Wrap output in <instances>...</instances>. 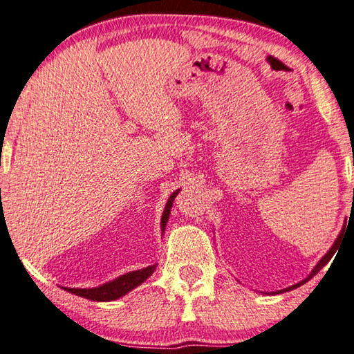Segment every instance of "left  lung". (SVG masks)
Wrapping results in <instances>:
<instances>
[{
    "label": "left lung",
    "instance_id": "8db88e82",
    "mask_svg": "<svg viewBox=\"0 0 354 354\" xmlns=\"http://www.w3.org/2000/svg\"><path fill=\"white\" fill-rule=\"evenodd\" d=\"M345 227V226H344ZM344 231L345 230H342V231H340V234L337 236V239H335V241H334V243H333V247L331 248H329V251H328V253L325 254V256H323L322 257V259L319 261V263H317V266L313 268V272H310L309 273V277H306V278H304L303 281H299V283H297V284H293V286H290V287H286V289H283V290H277V292H272L273 293V295H274V293H283V292H289V290H293V289H297V287H299V286H303V284H306L308 283V281L310 279V278H313L314 277V274H317V273H319L320 270H322V268L323 267H325L326 266V263L329 262V259H331V257H333V254H335V251H337V248H339V245H340V239H342V234H344Z\"/></svg>",
    "mask_w": 354,
    "mask_h": 354
}]
</instances>
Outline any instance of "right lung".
Segmentation results:
<instances>
[{
  "mask_svg": "<svg viewBox=\"0 0 354 354\" xmlns=\"http://www.w3.org/2000/svg\"><path fill=\"white\" fill-rule=\"evenodd\" d=\"M178 194H179V189L173 192L164 207L162 218H160V231L162 232L165 231L167 221L170 218L173 201H175ZM156 267H158V263H153V266H148L145 268H140V270L122 274V277L112 279L109 283L98 287H92V289H70V287H64V289L68 290L70 293H75L77 297L92 299V301H113V299L127 295L128 292L136 289V287L140 286L143 281H147L154 273Z\"/></svg>",
  "mask_w": 354,
  "mask_h": 354,
  "instance_id": "right-lung-1",
  "label": "right lung"
}]
</instances>
